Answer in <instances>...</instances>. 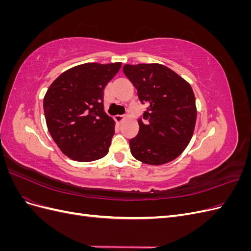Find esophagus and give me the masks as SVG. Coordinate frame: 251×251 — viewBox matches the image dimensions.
Wrapping results in <instances>:
<instances>
[{
	"label": "esophagus",
	"mask_w": 251,
	"mask_h": 251,
	"mask_svg": "<svg viewBox=\"0 0 251 251\" xmlns=\"http://www.w3.org/2000/svg\"><path fill=\"white\" fill-rule=\"evenodd\" d=\"M114 119H115L117 124H121L125 119V115H116L115 117H114Z\"/></svg>",
	"instance_id": "esophagus-1"
}]
</instances>
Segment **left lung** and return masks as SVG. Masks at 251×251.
I'll return each mask as SVG.
<instances>
[{"instance_id": "obj_1", "label": "left lung", "mask_w": 251, "mask_h": 251, "mask_svg": "<svg viewBox=\"0 0 251 251\" xmlns=\"http://www.w3.org/2000/svg\"><path fill=\"white\" fill-rule=\"evenodd\" d=\"M124 73L149 105L130 140L132 155L142 163L161 165L176 159L191 141L197 119L191 85L160 64L125 65Z\"/></svg>"}]
</instances>
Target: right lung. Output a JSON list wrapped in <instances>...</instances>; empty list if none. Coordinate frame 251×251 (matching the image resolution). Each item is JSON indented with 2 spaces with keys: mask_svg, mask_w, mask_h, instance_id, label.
Instances as JSON below:
<instances>
[{
  "mask_svg": "<svg viewBox=\"0 0 251 251\" xmlns=\"http://www.w3.org/2000/svg\"><path fill=\"white\" fill-rule=\"evenodd\" d=\"M121 63H87L65 71L44 97L51 137L72 160L90 162L108 154L115 123L103 110V89Z\"/></svg>",
  "mask_w": 251,
  "mask_h": 251,
  "instance_id": "obj_1",
  "label": "right lung"
}]
</instances>
